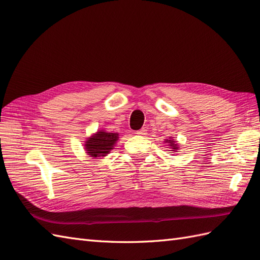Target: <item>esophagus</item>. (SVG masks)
Returning a JSON list of instances; mask_svg holds the SVG:
<instances>
[{
  "mask_svg": "<svg viewBox=\"0 0 260 260\" xmlns=\"http://www.w3.org/2000/svg\"><path fill=\"white\" fill-rule=\"evenodd\" d=\"M137 135L138 136H145L147 135V129H144V128L140 129L139 131H137Z\"/></svg>",
  "mask_w": 260,
  "mask_h": 260,
  "instance_id": "34e87169",
  "label": "esophagus"
}]
</instances>
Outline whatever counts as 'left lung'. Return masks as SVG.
Returning a JSON list of instances; mask_svg holds the SVG:
<instances>
[{
  "label": "left lung",
  "instance_id": "1",
  "mask_svg": "<svg viewBox=\"0 0 260 260\" xmlns=\"http://www.w3.org/2000/svg\"><path fill=\"white\" fill-rule=\"evenodd\" d=\"M166 143H168L169 148L171 149V151H174V152H178V150L180 149L179 144H178V141L174 140V139H172V137L169 138V140L167 139L166 140Z\"/></svg>",
  "mask_w": 260,
  "mask_h": 260
}]
</instances>
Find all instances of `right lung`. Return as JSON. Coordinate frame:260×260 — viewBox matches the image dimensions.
<instances>
[{"label": "right lung", "mask_w": 260, "mask_h": 260, "mask_svg": "<svg viewBox=\"0 0 260 260\" xmlns=\"http://www.w3.org/2000/svg\"><path fill=\"white\" fill-rule=\"evenodd\" d=\"M118 140V132H108L101 129L87 138L84 143V149L89 157L100 159V157H105L107 154H109L110 151L115 149Z\"/></svg>", "instance_id": "right-lung-1"}]
</instances>
